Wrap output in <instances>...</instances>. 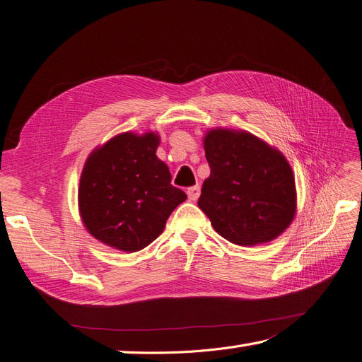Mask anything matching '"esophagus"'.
Returning <instances> with one entry per match:
<instances>
[{"label":"esophagus","mask_w":362,"mask_h":362,"mask_svg":"<svg viewBox=\"0 0 362 362\" xmlns=\"http://www.w3.org/2000/svg\"><path fill=\"white\" fill-rule=\"evenodd\" d=\"M187 194H189L190 201H198L199 194H201V187H199V185H193V187H189Z\"/></svg>","instance_id":"34e87169"}]
</instances>
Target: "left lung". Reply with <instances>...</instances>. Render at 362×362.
<instances>
[{
  "instance_id": "left-lung-1",
  "label": "left lung",
  "mask_w": 362,
  "mask_h": 362,
  "mask_svg": "<svg viewBox=\"0 0 362 362\" xmlns=\"http://www.w3.org/2000/svg\"><path fill=\"white\" fill-rule=\"evenodd\" d=\"M210 177L198 205L218 235L257 246L291 225L298 196L290 163L281 151L242 129L213 128L204 137Z\"/></svg>"
}]
</instances>
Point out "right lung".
<instances>
[{"label":"right lung","instance_id":"obj_1","mask_svg":"<svg viewBox=\"0 0 362 362\" xmlns=\"http://www.w3.org/2000/svg\"><path fill=\"white\" fill-rule=\"evenodd\" d=\"M160 136L122 133L87 157L80 178L78 210L87 231L122 252L146 247L163 233L181 202L168 164L157 157Z\"/></svg>","mask_w":362,"mask_h":362}]
</instances>
